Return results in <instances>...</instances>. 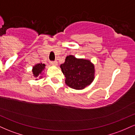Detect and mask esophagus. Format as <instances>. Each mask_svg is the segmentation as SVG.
Here are the masks:
<instances>
[{
	"label": "esophagus",
	"instance_id": "34e87169",
	"mask_svg": "<svg viewBox=\"0 0 135 135\" xmlns=\"http://www.w3.org/2000/svg\"><path fill=\"white\" fill-rule=\"evenodd\" d=\"M50 63L51 65H53V66H57L58 65V62H57V61H50Z\"/></svg>",
	"mask_w": 135,
	"mask_h": 135
}]
</instances>
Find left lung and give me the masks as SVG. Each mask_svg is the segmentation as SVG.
Listing matches in <instances>:
<instances>
[{
	"instance_id": "8db88e82",
	"label": "left lung",
	"mask_w": 135,
	"mask_h": 135,
	"mask_svg": "<svg viewBox=\"0 0 135 135\" xmlns=\"http://www.w3.org/2000/svg\"><path fill=\"white\" fill-rule=\"evenodd\" d=\"M60 68L65 77V84L72 89H84L94 79V65L89 60L69 55Z\"/></svg>"
}]
</instances>
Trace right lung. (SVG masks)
Returning <instances> with one entry per match:
<instances>
[{
	"mask_svg": "<svg viewBox=\"0 0 135 135\" xmlns=\"http://www.w3.org/2000/svg\"><path fill=\"white\" fill-rule=\"evenodd\" d=\"M45 66L46 65L44 63H37V64L33 66L32 68V73H33V76L35 78H42V74L43 71L44 70ZM35 80H37V79H36Z\"/></svg>",
	"mask_w": 135,
	"mask_h": 135,
	"instance_id": "add662e5",
	"label": "right lung"
}]
</instances>
